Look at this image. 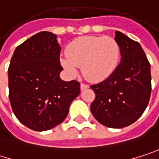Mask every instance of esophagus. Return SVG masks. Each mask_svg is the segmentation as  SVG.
Instances as JSON below:
<instances>
[{
  "mask_svg": "<svg viewBox=\"0 0 159 159\" xmlns=\"http://www.w3.org/2000/svg\"><path fill=\"white\" fill-rule=\"evenodd\" d=\"M88 87H89L88 84H81V85H80L81 90H84V89H86V88H88Z\"/></svg>",
  "mask_w": 159,
  "mask_h": 159,
  "instance_id": "34e87169",
  "label": "esophagus"
}]
</instances>
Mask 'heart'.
<instances>
[{"instance_id": "1", "label": "heart", "mask_w": 159, "mask_h": 159, "mask_svg": "<svg viewBox=\"0 0 159 159\" xmlns=\"http://www.w3.org/2000/svg\"><path fill=\"white\" fill-rule=\"evenodd\" d=\"M120 55L119 42L111 37H80L67 46V57L61 59V64L72 75L81 67L85 79L97 83L109 78L116 71Z\"/></svg>"}]
</instances>
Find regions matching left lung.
<instances>
[{
    "label": "left lung",
    "mask_w": 159,
    "mask_h": 159,
    "mask_svg": "<svg viewBox=\"0 0 159 159\" xmlns=\"http://www.w3.org/2000/svg\"><path fill=\"white\" fill-rule=\"evenodd\" d=\"M115 39L121 61L109 78L90 87L96 98L90 110L96 120L110 128H123L137 120L151 95L150 63L141 45L120 31Z\"/></svg>",
    "instance_id": "1"
}]
</instances>
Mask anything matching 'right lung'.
I'll use <instances>...</instances> for the list:
<instances>
[{
  "label": "right lung",
  "mask_w": 159,
  "mask_h": 159,
  "mask_svg": "<svg viewBox=\"0 0 159 159\" xmlns=\"http://www.w3.org/2000/svg\"><path fill=\"white\" fill-rule=\"evenodd\" d=\"M61 47L53 33L42 31L16 47L8 68L9 98L18 120L48 131L64 120L80 83L60 78Z\"/></svg>",
  "instance_id": "obj_1"
}]
</instances>
